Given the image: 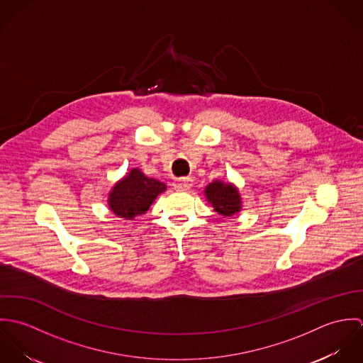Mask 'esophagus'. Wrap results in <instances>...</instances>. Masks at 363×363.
Returning <instances> with one entry per match:
<instances>
[{"label":"esophagus","instance_id":"obj_1","mask_svg":"<svg viewBox=\"0 0 363 363\" xmlns=\"http://www.w3.org/2000/svg\"><path fill=\"white\" fill-rule=\"evenodd\" d=\"M173 186H174V190H177V191H187V190H190V189H191V186H193V180H191L190 177L180 179V180H177Z\"/></svg>","mask_w":363,"mask_h":363}]
</instances>
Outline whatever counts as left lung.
<instances>
[{
    "instance_id": "8db88e82",
    "label": "left lung",
    "mask_w": 363,
    "mask_h": 363,
    "mask_svg": "<svg viewBox=\"0 0 363 363\" xmlns=\"http://www.w3.org/2000/svg\"><path fill=\"white\" fill-rule=\"evenodd\" d=\"M204 194L208 204L222 216L238 215L243 208L239 189L233 183L213 180L204 189Z\"/></svg>"
}]
</instances>
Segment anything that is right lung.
<instances>
[{
  "mask_svg": "<svg viewBox=\"0 0 363 363\" xmlns=\"http://www.w3.org/2000/svg\"><path fill=\"white\" fill-rule=\"evenodd\" d=\"M163 191H166L164 183L145 176L138 167H133L114 183L107 194V206L116 216L134 219L144 215Z\"/></svg>",
  "mask_w": 363,
  "mask_h": 363,
  "instance_id": "obj_1",
  "label": "right lung"
}]
</instances>
